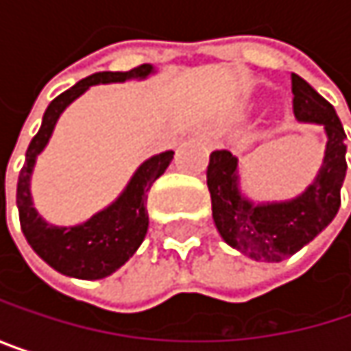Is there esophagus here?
I'll return each instance as SVG.
<instances>
[{"label": "esophagus", "instance_id": "1", "mask_svg": "<svg viewBox=\"0 0 351 351\" xmlns=\"http://www.w3.org/2000/svg\"><path fill=\"white\" fill-rule=\"evenodd\" d=\"M203 136H205V138H207V140H209L211 144H215V140H213V136H211V134H203Z\"/></svg>", "mask_w": 351, "mask_h": 351}]
</instances>
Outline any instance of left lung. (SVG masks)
<instances>
[{"instance_id":"8db88e82","label":"left lung","mask_w":351,"mask_h":351,"mask_svg":"<svg viewBox=\"0 0 351 351\" xmlns=\"http://www.w3.org/2000/svg\"><path fill=\"white\" fill-rule=\"evenodd\" d=\"M293 111L299 121L319 123L327 134V150L315 182L287 203L254 205L238 189V160L228 150L209 156L207 186L211 193L213 221L221 238L252 260L280 262L319 236L341 205L346 178V132L333 106L315 89L291 75Z\"/></svg>"}]
</instances>
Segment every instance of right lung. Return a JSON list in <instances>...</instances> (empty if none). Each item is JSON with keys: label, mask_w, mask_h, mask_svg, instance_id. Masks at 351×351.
<instances>
[{"label": "right lung", "mask_w": 351, "mask_h": 351, "mask_svg": "<svg viewBox=\"0 0 351 351\" xmlns=\"http://www.w3.org/2000/svg\"><path fill=\"white\" fill-rule=\"evenodd\" d=\"M150 73V64H140L125 73L104 71L79 81L77 85H73L71 89H66L64 93L50 101V106L44 111L42 125L26 150V162L18 176L16 193L20 226L32 250L60 274L83 280L106 278L134 256V252L144 242V236L148 232V191L154 184V180L169 169L175 152L169 150L148 158L136 171V175L132 176L130 184L113 205H109L107 209L93 215L89 221L75 228L48 226L32 207L30 175L34 169L36 156L46 146L54 130V123L58 115L64 111V107L73 104L91 85L119 83L134 77H146Z\"/></svg>", "instance_id": "1"}]
</instances>
